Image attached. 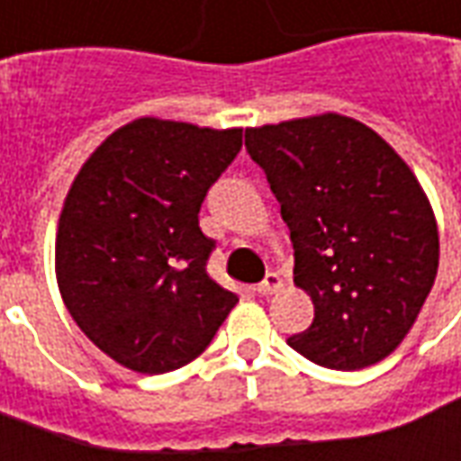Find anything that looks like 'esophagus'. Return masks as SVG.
<instances>
[{
	"mask_svg": "<svg viewBox=\"0 0 461 461\" xmlns=\"http://www.w3.org/2000/svg\"><path fill=\"white\" fill-rule=\"evenodd\" d=\"M284 288V276L281 273H268L266 278H263V284H258V294L261 296H271V294H276V291H281Z\"/></svg>",
	"mask_w": 461,
	"mask_h": 461,
	"instance_id": "1",
	"label": "esophagus"
}]
</instances>
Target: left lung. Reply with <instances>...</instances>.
<instances>
[{
    "instance_id": "8db88e82",
    "label": "left lung",
    "mask_w": 461,
    "mask_h": 461,
    "mask_svg": "<svg viewBox=\"0 0 461 461\" xmlns=\"http://www.w3.org/2000/svg\"><path fill=\"white\" fill-rule=\"evenodd\" d=\"M294 243V284L313 323L288 346L336 371L386 358L404 341L439 268L424 190L394 148L354 117H298L246 130Z\"/></svg>"
}]
</instances>
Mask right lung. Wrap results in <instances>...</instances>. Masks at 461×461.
Here are the masks:
<instances>
[{"instance_id": "obj_1", "label": "right lung", "mask_w": 461, "mask_h": 461, "mask_svg": "<svg viewBox=\"0 0 461 461\" xmlns=\"http://www.w3.org/2000/svg\"><path fill=\"white\" fill-rule=\"evenodd\" d=\"M243 145V130L140 117L87 158L67 193L55 243L69 316L125 369L165 374L205 351L236 294L205 266V193Z\"/></svg>"}]
</instances>
